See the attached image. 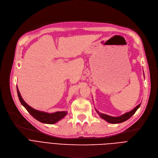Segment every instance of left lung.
Returning a JSON list of instances; mask_svg holds the SVG:
<instances>
[{
    "mask_svg": "<svg viewBox=\"0 0 158 158\" xmlns=\"http://www.w3.org/2000/svg\"><path fill=\"white\" fill-rule=\"evenodd\" d=\"M140 105H141V104H138L136 107H135V108L132 110H131V111L126 113L125 114H123L120 116V117H111V116L106 114L100 113L97 110H95L97 112V113L99 114V116H100V117L102 118H103L104 120L107 121V122L111 123H122V122H125V121L127 120L129 118H130L132 117V116L135 113V112L137 111V110L139 107Z\"/></svg>",
    "mask_w": 158,
    "mask_h": 158,
    "instance_id": "obj_1",
    "label": "left lung"
}]
</instances>
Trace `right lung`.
<instances>
[{"label":"right lung","mask_w":158,"mask_h":158,"mask_svg":"<svg viewBox=\"0 0 158 158\" xmlns=\"http://www.w3.org/2000/svg\"><path fill=\"white\" fill-rule=\"evenodd\" d=\"M16 89H17L19 98L22 106L27 110V111L33 117L41 123L47 124H54L57 122L58 121H60L61 119L63 118L64 117V116L67 114V111H57L52 113H48L32 108V107L29 106L23 100L17 86H16Z\"/></svg>","instance_id":"1"}]
</instances>
